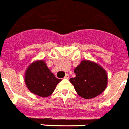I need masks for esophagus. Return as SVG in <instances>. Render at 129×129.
Instances as JSON below:
<instances>
[{
    "label": "esophagus",
    "mask_w": 129,
    "mask_h": 129,
    "mask_svg": "<svg viewBox=\"0 0 129 129\" xmlns=\"http://www.w3.org/2000/svg\"><path fill=\"white\" fill-rule=\"evenodd\" d=\"M69 77H70L69 74H67L66 75H65V76H64V79H69Z\"/></svg>",
    "instance_id": "obj_1"
}]
</instances>
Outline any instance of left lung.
<instances>
[{
    "label": "left lung",
    "mask_w": 129,
    "mask_h": 129,
    "mask_svg": "<svg viewBox=\"0 0 129 129\" xmlns=\"http://www.w3.org/2000/svg\"><path fill=\"white\" fill-rule=\"evenodd\" d=\"M76 76L71 78L76 93L85 99H90L105 90L107 75L103 68L96 63L83 60L74 70Z\"/></svg>",
    "instance_id": "1"
}]
</instances>
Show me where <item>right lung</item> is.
Masks as SVG:
<instances>
[{"label": "right lung", "instance_id": "right-lung-1", "mask_svg": "<svg viewBox=\"0 0 129 129\" xmlns=\"http://www.w3.org/2000/svg\"><path fill=\"white\" fill-rule=\"evenodd\" d=\"M25 83L29 90L41 97L50 95L61 79H57L44 61L33 62L25 73Z\"/></svg>", "mask_w": 129, "mask_h": 129}]
</instances>
